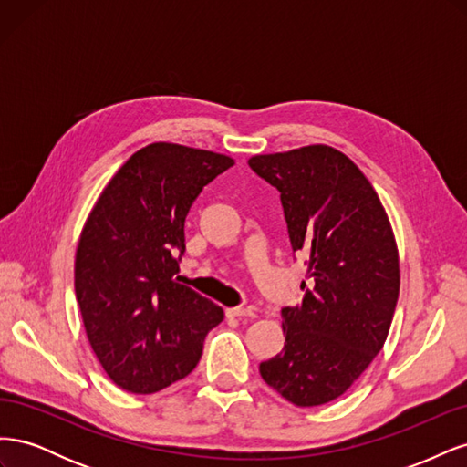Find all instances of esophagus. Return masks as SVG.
<instances>
[{
	"label": "esophagus",
	"instance_id": "obj_1",
	"mask_svg": "<svg viewBox=\"0 0 467 467\" xmlns=\"http://www.w3.org/2000/svg\"><path fill=\"white\" fill-rule=\"evenodd\" d=\"M225 314H228L230 317H255V312H253L251 307H242V306L228 307L225 309Z\"/></svg>",
	"mask_w": 467,
	"mask_h": 467
}]
</instances>
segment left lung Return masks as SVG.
<instances>
[{"label": "left lung", "mask_w": 467, "mask_h": 467, "mask_svg": "<svg viewBox=\"0 0 467 467\" xmlns=\"http://www.w3.org/2000/svg\"><path fill=\"white\" fill-rule=\"evenodd\" d=\"M280 192L292 249L306 259L302 304L282 309L285 348L259 366L298 407L343 395L386 343L400 296V255L370 181L343 151L314 144L253 155Z\"/></svg>", "instance_id": "left-lung-1"}]
</instances>
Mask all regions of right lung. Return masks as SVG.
<instances>
[{"label": "right lung", "instance_id": "right-lung-1", "mask_svg": "<svg viewBox=\"0 0 467 467\" xmlns=\"http://www.w3.org/2000/svg\"><path fill=\"white\" fill-rule=\"evenodd\" d=\"M232 165L228 155L155 142L130 155L89 212L76 298L95 357L126 391L155 393L189 376L223 319L175 275L189 208Z\"/></svg>", "mask_w": 467, "mask_h": 467}]
</instances>
